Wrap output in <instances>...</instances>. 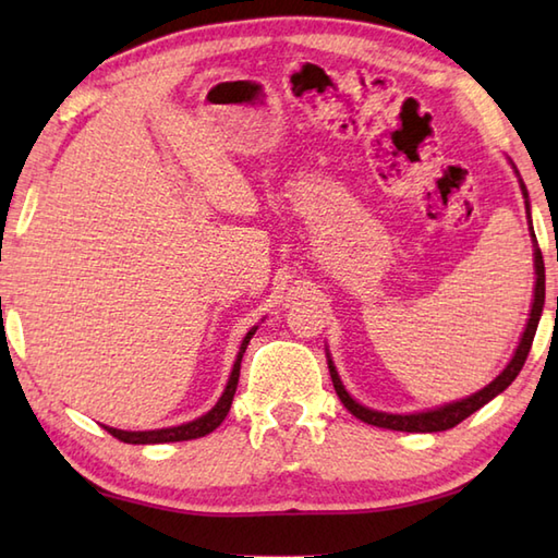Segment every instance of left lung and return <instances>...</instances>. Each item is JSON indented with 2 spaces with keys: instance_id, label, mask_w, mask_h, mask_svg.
I'll list each match as a JSON object with an SVG mask.
<instances>
[{
  "instance_id": "left-lung-1",
  "label": "left lung",
  "mask_w": 558,
  "mask_h": 558,
  "mask_svg": "<svg viewBox=\"0 0 558 558\" xmlns=\"http://www.w3.org/2000/svg\"><path fill=\"white\" fill-rule=\"evenodd\" d=\"M513 170H515V165H513ZM515 174H518V182H520V192H523V198H525V213H527V218H532L530 216V196H527L525 182L520 180V172L518 170H515ZM530 236H532V246H535V254H532V256H535V292H532L530 318H527V324H525L523 336H520V342H518V348L513 352L511 362L506 364V369L499 376H496L492 384H487L482 390H477V393H472L468 398L446 402V405H438V408H432V410L408 412V414L381 412V410H372V408L362 405V402H357L348 393V388L342 386V381H340V374L336 369L333 357H330V352L326 348L328 372H330V378H333V388H336V393H338L342 405L350 410V414H354V417L366 422V424H372V426H381V429L410 432V434H432V432L453 429L456 424H460L462 420H468L472 412H477L480 408L487 405L489 400H494L496 396L504 393V390L515 381V376L520 374V369H523V364L527 360V352L532 348V338H535V333H537V324H539L542 310H544V260H542V252H539L537 240H535V230H532V220H530Z\"/></svg>"
}]
</instances>
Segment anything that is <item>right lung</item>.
<instances>
[{
  "label": "right lung",
  "mask_w": 558,
  "mask_h": 558,
  "mask_svg": "<svg viewBox=\"0 0 558 558\" xmlns=\"http://www.w3.org/2000/svg\"><path fill=\"white\" fill-rule=\"evenodd\" d=\"M254 326L248 333L244 336L240 352H236L234 364H232V372L228 384H225L222 396L218 398L216 405H213L206 414H201V417L192 420V422H184V424H177V426H165V429H150V432H124V429H114V426H105L114 438H120L124 444H170V441H192V438H201L210 434L213 429H218L222 424V420L228 417L230 405H232V398H234V390H236V381H240V366H242V354L248 345V340L254 338L256 333Z\"/></svg>",
  "instance_id": "1"
}]
</instances>
